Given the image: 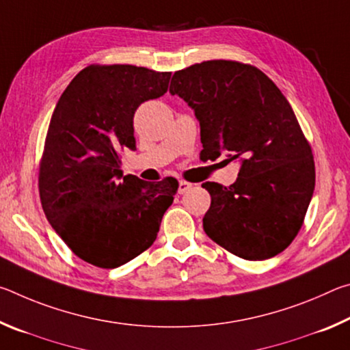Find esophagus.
<instances>
[{
	"mask_svg": "<svg viewBox=\"0 0 350 350\" xmlns=\"http://www.w3.org/2000/svg\"><path fill=\"white\" fill-rule=\"evenodd\" d=\"M191 187H193V183H189L187 180H180L179 182V189H177V191H179V194H183L185 191H188V189Z\"/></svg>",
	"mask_w": 350,
	"mask_h": 350,
	"instance_id": "esophagus-1",
	"label": "esophagus"
}]
</instances>
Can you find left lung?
<instances>
[{
	"label": "left lung",
	"mask_w": 350,
	"mask_h": 350,
	"mask_svg": "<svg viewBox=\"0 0 350 350\" xmlns=\"http://www.w3.org/2000/svg\"><path fill=\"white\" fill-rule=\"evenodd\" d=\"M170 92L194 109L205 161H241L230 187L202 185L211 196L206 236L248 260L286 250L303 227L315 162L280 88L252 64L210 60L174 72Z\"/></svg>",
	"instance_id": "left-lung-1"
}]
</instances>
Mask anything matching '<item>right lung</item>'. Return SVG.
Masks as SVG:
<instances>
[{
    "label": "right lung",
    "instance_id": "1",
    "mask_svg": "<svg viewBox=\"0 0 350 350\" xmlns=\"http://www.w3.org/2000/svg\"><path fill=\"white\" fill-rule=\"evenodd\" d=\"M171 72L133 64H91L62 94L40 162L44 215L74 254L116 269L156 241L179 182L123 176L122 154L135 150L134 112L168 91Z\"/></svg>",
    "mask_w": 350,
    "mask_h": 350
}]
</instances>
